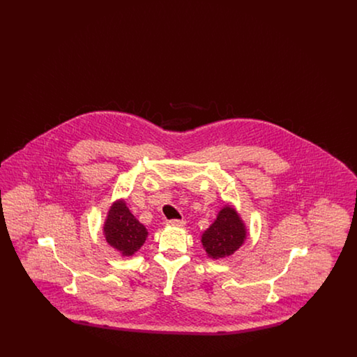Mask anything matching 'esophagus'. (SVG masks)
Returning <instances> with one entry per match:
<instances>
[{"instance_id": "esophagus-1", "label": "esophagus", "mask_w": 357, "mask_h": 357, "mask_svg": "<svg viewBox=\"0 0 357 357\" xmlns=\"http://www.w3.org/2000/svg\"><path fill=\"white\" fill-rule=\"evenodd\" d=\"M167 225L176 226V227H183L186 225V221H183V220H170V221H167Z\"/></svg>"}]
</instances>
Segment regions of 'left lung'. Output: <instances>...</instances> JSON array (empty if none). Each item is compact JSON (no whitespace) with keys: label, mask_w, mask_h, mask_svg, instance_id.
<instances>
[{"label":"left lung","mask_w":357,"mask_h":357,"mask_svg":"<svg viewBox=\"0 0 357 357\" xmlns=\"http://www.w3.org/2000/svg\"><path fill=\"white\" fill-rule=\"evenodd\" d=\"M246 238V229L237 211L227 206L223 207L217 220L202 236V245L208 257L214 259L225 258L238 250Z\"/></svg>","instance_id":"obj_1"}]
</instances>
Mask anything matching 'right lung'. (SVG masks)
Returning <instances> with one entry per match:
<instances>
[{
    "label": "right lung",
    "instance_id": "1",
    "mask_svg": "<svg viewBox=\"0 0 357 357\" xmlns=\"http://www.w3.org/2000/svg\"><path fill=\"white\" fill-rule=\"evenodd\" d=\"M107 242L121 255H134L147 237L146 227L130 213L124 201L112 204L104 223Z\"/></svg>",
    "mask_w": 357,
    "mask_h": 357
}]
</instances>
